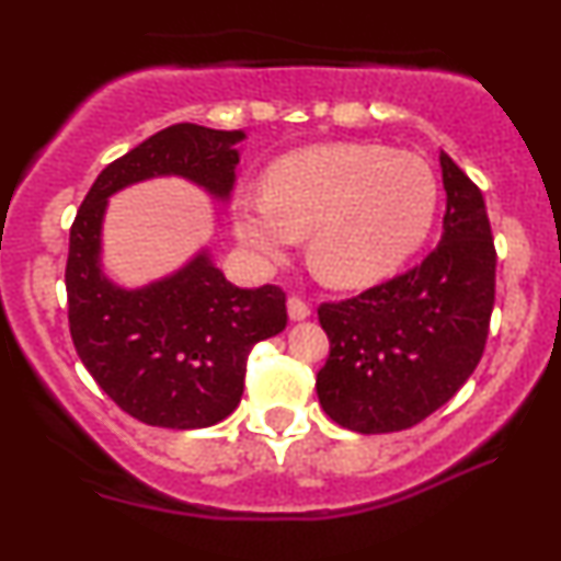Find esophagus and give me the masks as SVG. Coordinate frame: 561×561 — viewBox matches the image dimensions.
I'll use <instances>...</instances> for the list:
<instances>
[{
    "label": "esophagus",
    "instance_id": "esophagus-1",
    "mask_svg": "<svg viewBox=\"0 0 561 561\" xmlns=\"http://www.w3.org/2000/svg\"><path fill=\"white\" fill-rule=\"evenodd\" d=\"M287 313L293 321H306L310 316V306L302 298H295L293 295V298L287 300Z\"/></svg>",
    "mask_w": 561,
    "mask_h": 561
}]
</instances>
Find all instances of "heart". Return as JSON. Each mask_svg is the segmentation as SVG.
Masks as SVG:
<instances>
[{
  "label": "heart",
  "mask_w": 561,
  "mask_h": 561,
  "mask_svg": "<svg viewBox=\"0 0 561 561\" xmlns=\"http://www.w3.org/2000/svg\"><path fill=\"white\" fill-rule=\"evenodd\" d=\"M438 182L426 159L376 144H323L276 159L266 193H240L234 234L263 263L308 234V261L334 287L394 274L434 225Z\"/></svg>",
  "instance_id": "1"
}]
</instances>
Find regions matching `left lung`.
I'll list each match as a JSON object with an SVG mask.
<instances>
[{"label":"left lung","instance_id":"left-lung-1","mask_svg":"<svg viewBox=\"0 0 561 561\" xmlns=\"http://www.w3.org/2000/svg\"><path fill=\"white\" fill-rule=\"evenodd\" d=\"M444 232L415 268L342 302L319 321L332 350L316 376L323 413L357 434L421 423L470 379L489 336L496 251L473 180L438 153Z\"/></svg>","mask_w":561,"mask_h":561}]
</instances>
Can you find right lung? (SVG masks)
Instances as JSON below:
<instances>
[{
    "label": "right lung",
    "instance_id": "right-lung-1",
    "mask_svg": "<svg viewBox=\"0 0 561 561\" xmlns=\"http://www.w3.org/2000/svg\"><path fill=\"white\" fill-rule=\"evenodd\" d=\"M242 130L180 123L112 161L70 229L65 285L70 334L88 374L127 415L159 428H206L240 404L255 342L287 327L285 293L238 287L201 248L178 272L123 287L104 272L110 198L153 178H182L227 204Z\"/></svg>",
    "mask_w": 561,
    "mask_h": 561
}]
</instances>
